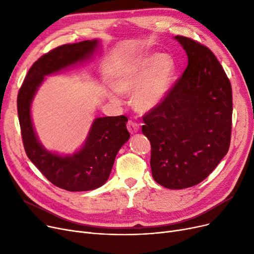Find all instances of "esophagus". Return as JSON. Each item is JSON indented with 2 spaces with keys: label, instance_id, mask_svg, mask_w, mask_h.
<instances>
[{
  "label": "esophagus",
  "instance_id": "obj_1",
  "mask_svg": "<svg viewBox=\"0 0 254 254\" xmlns=\"http://www.w3.org/2000/svg\"><path fill=\"white\" fill-rule=\"evenodd\" d=\"M127 127L128 129V131L130 134H134V132H137L139 129V125L135 122H132V120H128L127 124Z\"/></svg>",
  "mask_w": 254,
  "mask_h": 254
}]
</instances>
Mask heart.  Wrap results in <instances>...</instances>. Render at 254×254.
<instances>
[{
	"label": "heart",
	"mask_w": 254,
	"mask_h": 254,
	"mask_svg": "<svg viewBox=\"0 0 254 254\" xmlns=\"http://www.w3.org/2000/svg\"><path fill=\"white\" fill-rule=\"evenodd\" d=\"M175 63L163 53H149L120 74L114 82L116 90L134 92L132 103L138 110L148 111L166 97L175 74ZM112 99H117L115 95Z\"/></svg>",
	"instance_id": "1"
}]
</instances>
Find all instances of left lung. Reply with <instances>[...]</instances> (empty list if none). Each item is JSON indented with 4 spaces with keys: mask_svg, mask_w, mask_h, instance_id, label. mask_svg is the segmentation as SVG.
<instances>
[{
    "mask_svg": "<svg viewBox=\"0 0 254 254\" xmlns=\"http://www.w3.org/2000/svg\"><path fill=\"white\" fill-rule=\"evenodd\" d=\"M189 64L164 100L144 114L153 179L170 190L206 179L228 153L232 135L230 79L207 46L176 36Z\"/></svg>",
    "mask_w": 254,
    "mask_h": 254,
    "instance_id": "obj_1",
    "label": "left lung"
}]
</instances>
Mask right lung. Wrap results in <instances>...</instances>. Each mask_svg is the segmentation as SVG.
<instances>
[{
    "mask_svg": "<svg viewBox=\"0 0 254 254\" xmlns=\"http://www.w3.org/2000/svg\"><path fill=\"white\" fill-rule=\"evenodd\" d=\"M98 40L64 44L38 59L26 74L17 96V113L26 155L53 184L69 191L96 190L109 178L116 154L129 139L125 115L99 117L93 122L83 147L70 156L44 149L31 119V103L44 76L84 61L98 47Z\"/></svg>",
    "mask_w": 254,
    "mask_h": 254,
    "instance_id": "add662e5",
    "label": "right lung"
}]
</instances>
